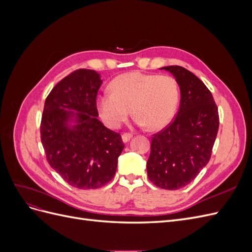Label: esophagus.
Listing matches in <instances>:
<instances>
[{"label":"esophagus","mask_w":252,"mask_h":252,"mask_svg":"<svg viewBox=\"0 0 252 252\" xmlns=\"http://www.w3.org/2000/svg\"><path fill=\"white\" fill-rule=\"evenodd\" d=\"M131 138H132L131 133H124L123 135H122V140H123L124 143H127Z\"/></svg>","instance_id":"esophagus-1"}]
</instances>
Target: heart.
Segmentation results:
<instances>
[{
	"label": "heart",
	"mask_w": 252,
	"mask_h": 252,
	"mask_svg": "<svg viewBox=\"0 0 252 252\" xmlns=\"http://www.w3.org/2000/svg\"><path fill=\"white\" fill-rule=\"evenodd\" d=\"M110 88L97 95L96 105L111 128L124 123L131 108L136 124L158 130L169 123L178 107V84L169 75L128 72L114 79Z\"/></svg>",
	"instance_id": "b5f03b06"
}]
</instances>
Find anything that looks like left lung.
<instances>
[{
    "label": "left lung",
    "instance_id": "8db88e82",
    "mask_svg": "<svg viewBox=\"0 0 252 252\" xmlns=\"http://www.w3.org/2000/svg\"><path fill=\"white\" fill-rule=\"evenodd\" d=\"M181 91L180 108L162 131L154 134L147 161L149 180L177 190L191 183L209 162L219 130V111L209 89L181 66H166Z\"/></svg>",
    "mask_w": 252,
    "mask_h": 252
}]
</instances>
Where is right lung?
I'll use <instances>...</instances> for the list:
<instances>
[{
	"label": "right lung",
	"instance_id": "add662e5",
	"mask_svg": "<svg viewBox=\"0 0 252 252\" xmlns=\"http://www.w3.org/2000/svg\"><path fill=\"white\" fill-rule=\"evenodd\" d=\"M100 74L78 69L52 88L44 105L41 140L49 165L68 184L96 189L117 171L124 149L120 133L97 119Z\"/></svg>",
	"mask_w": 252,
	"mask_h": 252
}]
</instances>
